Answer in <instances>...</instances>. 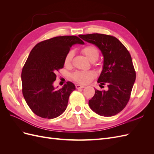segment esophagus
Returning <instances> with one entry per match:
<instances>
[{"instance_id": "34e87169", "label": "esophagus", "mask_w": 154, "mask_h": 154, "mask_svg": "<svg viewBox=\"0 0 154 154\" xmlns=\"http://www.w3.org/2000/svg\"><path fill=\"white\" fill-rule=\"evenodd\" d=\"M85 87L83 85H76V88L77 89H79V88H83Z\"/></svg>"}]
</instances>
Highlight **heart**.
I'll use <instances>...</instances> for the list:
<instances>
[{
  "label": "heart",
  "instance_id": "b5f03b06",
  "mask_svg": "<svg viewBox=\"0 0 154 154\" xmlns=\"http://www.w3.org/2000/svg\"><path fill=\"white\" fill-rule=\"evenodd\" d=\"M82 53L92 62H94L99 57V51L95 46L88 45L82 49ZM74 51L70 50L66 54L64 58V63L66 66H69L71 63L74 57ZM95 77V74L92 71H76L73 74L72 78L76 82L86 84L90 82Z\"/></svg>",
  "mask_w": 154,
  "mask_h": 154
}]
</instances>
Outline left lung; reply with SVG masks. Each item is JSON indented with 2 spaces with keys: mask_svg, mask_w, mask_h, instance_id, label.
I'll use <instances>...</instances> for the list:
<instances>
[{
  "mask_svg": "<svg viewBox=\"0 0 154 154\" xmlns=\"http://www.w3.org/2000/svg\"><path fill=\"white\" fill-rule=\"evenodd\" d=\"M84 41L95 45L103 57V69L97 80L107 91L95 89L88 101L90 108L100 116L109 117L120 112L129 101L136 80V71L128 51L116 37L104 34L80 35Z\"/></svg>",
  "mask_w": 154,
  "mask_h": 154,
  "instance_id": "left-lung-1",
  "label": "left lung"
}]
</instances>
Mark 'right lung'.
I'll return each instance as SVG.
<instances>
[{
  "mask_svg": "<svg viewBox=\"0 0 154 154\" xmlns=\"http://www.w3.org/2000/svg\"><path fill=\"white\" fill-rule=\"evenodd\" d=\"M84 44L76 36H57L41 42L32 48L22 69V94L27 104L39 117L53 119L66 110L75 85L67 82L62 88L53 85L56 72L64 66L72 45Z\"/></svg>",
  "mask_w": 154,
  "mask_h": 154,
  "instance_id": "right-lung-1",
  "label": "right lung"
}]
</instances>
